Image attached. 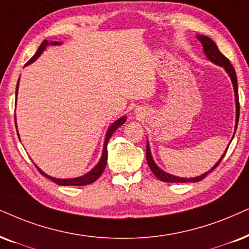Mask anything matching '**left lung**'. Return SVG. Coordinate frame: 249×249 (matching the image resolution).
<instances>
[{
    "label": "left lung",
    "instance_id": "obj_1",
    "mask_svg": "<svg viewBox=\"0 0 249 249\" xmlns=\"http://www.w3.org/2000/svg\"><path fill=\"white\" fill-rule=\"evenodd\" d=\"M196 39L199 40L201 43H202L203 53L206 54V57L208 58L210 62L213 63V64L218 65V67H222L223 69H224L226 73L229 74L230 79H231V81H232V86H233V90H234V102H235V126H234V133H235V131H237V126H238V122H239V109L240 108H239L238 81H237V74H235L234 68L232 67V64L230 63L229 59L226 58L221 52H219L218 48H217L216 43L213 42L210 37L206 36H196ZM234 133H233V135H232V139H233ZM232 139H231V141H232ZM229 144H230V142H229ZM228 148H226V150H228ZM226 150L222 155L221 159L218 160V162H217L216 164L209 170V171L204 172L203 175H200V176H197V177H193V178H182V177H178V176L170 175V174H168V172H165L164 170H162L161 168H160V166L155 163V161L153 160L152 152H150V147H149V142H148V140H147V147H146V159H147L148 165H149L150 170H152V172L155 175V177L157 179H160V180L165 181V182H197V181L202 180L203 178H206L207 175H208L209 172H212L213 170L215 169L216 166L219 164V163H221L223 157H224V155H225Z\"/></svg>",
    "mask_w": 249,
    "mask_h": 249
}]
</instances>
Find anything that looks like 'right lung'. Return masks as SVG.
<instances>
[{"label": "right lung", "mask_w": 249, "mask_h": 249, "mask_svg": "<svg viewBox=\"0 0 249 249\" xmlns=\"http://www.w3.org/2000/svg\"><path fill=\"white\" fill-rule=\"evenodd\" d=\"M59 45H62V43L61 42H57V41H52V42H49V41L45 40L42 43H41V46L39 47V49L36 50V55H34L33 57L31 58L30 61L26 63V64H25V67H27V65L32 64L33 62H36V59L40 57V55L42 54L43 52H45V49L48 46H59ZM18 87H19V79H18L17 86H16V101H17ZM125 121H126V116H123V117L118 118L117 121H115L108 127V130H107V133H106V138H105V143H103V150H102L101 159H100V161L97 162V164L94 166V168L90 170V171H88L87 174H85L84 176H80V177H75V178H67V179L55 178V177H52V176L45 174V172H43L42 170H41L37 165H36V166L37 168V170H39V171L41 172V175H43L46 178H48V179H50V180H53L54 182H56V184L59 185V186H85V185L92 184V182L95 181L96 179L102 175V172L105 171V168H106V164H107V160H108V154H107V144H108V142H109V139H110V138H111V135L115 133V131L117 130L119 126H122V125L124 124ZM15 123H16V127H17V122H16V115H15ZM17 134H18V138H19V139H20L18 131H17Z\"/></svg>", "instance_id": "1"}]
</instances>
